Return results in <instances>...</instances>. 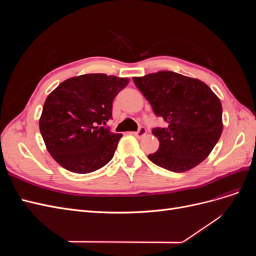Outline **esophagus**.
<instances>
[{"label":"esophagus","mask_w":256,"mask_h":256,"mask_svg":"<svg viewBox=\"0 0 256 256\" xmlns=\"http://www.w3.org/2000/svg\"><path fill=\"white\" fill-rule=\"evenodd\" d=\"M146 134V129L144 127H140L138 131L134 132V136H136L138 138H141Z\"/></svg>","instance_id":"1"}]
</instances>
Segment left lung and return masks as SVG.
<instances>
[{
    "instance_id": "1",
    "label": "left lung",
    "mask_w": 256,
    "mask_h": 256,
    "mask_svg": "<svg viewBox=\"0 0 256 256\" xmlns=\"http://www.w3.org/2000/svg\"><path fill=\"white\" fill-rule=\"evenodd\" d=\"M154 113L166 124L152 129L159 148L148 158L171 172L182 173L200 164L222 134V104L207 85L170 70L134 78Z\"/></svg>"
}]
</instances>
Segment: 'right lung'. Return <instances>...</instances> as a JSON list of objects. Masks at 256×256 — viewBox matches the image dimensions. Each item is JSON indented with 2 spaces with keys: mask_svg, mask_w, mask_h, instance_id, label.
I'll return each instance as SVG.
<instances>
[{
  "mask_svg": "<svg viewBox=\"0 0 256 256\" xmlns=\"http://www.w3.org/2000/svg\"><path fill=\"white\" fill-rule=\"evenodd\" d=\"M129 81L106 74H83L62 82L47 97L40 129L60 166L86 174L111 161L122 134L104 125L112 118L114 98Z\"/></svg>",
  "mask_w": 256,
  "mask_h": 256,
  "instance_id": "obj_1",
  "label": "right lung"
}]
</instances>
